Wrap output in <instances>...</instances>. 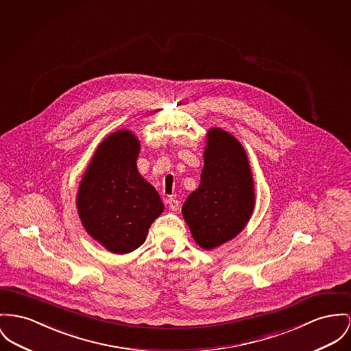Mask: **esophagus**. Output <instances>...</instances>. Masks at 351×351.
Instances as JSON below:
<instances>
[{
	"label": "esophagus",
	"instance_id": "34e87169",
	"mask_svg": "<svg viewBox=\"0 0 351 351\" xmlns=\"http://www.w3.org/2000/svg\"><path fill=\"white\" fill-rule=\"evenodd\" d=\"M166 204H167V206H169V209L171 211H176L178 209V206H180V202L177 201V199H174V198H171V197H169V198H166Z\"/></svg>",
	"mask_w": 351,
	"mask_h": 351
}]
</instances>
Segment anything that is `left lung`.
<instances>
[{
    "mask_svg": "<svg viewBox=\"0 0 351 351\" xmlns=\"http://www.w3.org/2000/svg\"><path fill=\"white\" fill-rule=\"evenodd\" d=\"M254 206V181L243 146L230 133L211 128L199 186L182 206L194 241L205 250L226 243L245 229Z\"/></svg>",
    "mask_w": 351,
    "mask_h": 351,
    "instance_id": "left-lung-1",
    "label": "left lung"
}]
</instances>
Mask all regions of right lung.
I'll list each match as a JSON object with an SVG mask.
<instances>
[{"label":"right lung","instance_id":"right-lung-1","mask_svg":"<svg viewBox=\"0 0 351 351\" xmlns=\"http://www.w3.org/2000/svg\"><path fill=\"white\" fill-rule=\"evenodd\" d=\"M140 141L117 130L102 141L77 193V210L88 234L106 250L126 254L145 242L165 206L137 169Z\"/></svg>","mask_w":351,"mask_h":351}]
</instances>
